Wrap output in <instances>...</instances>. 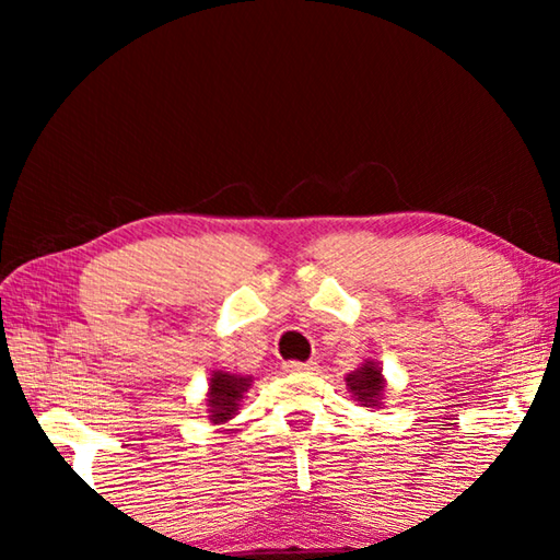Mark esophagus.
I'll return each instance as SVG.
<instances>
[{
	"label": "esophagus",
	"instance_id": "esophagus-1",
	"mask_svg": "<svg viewBox=\"0 0 560 560\" xmlns=\"http://www.w3.org/2000/svg\"><path fill=\"white\" fill-rule=\"evenodd\" d=\"M283 371L287 373H311V371H316V363L314 360H306V363H301V360H289V363H283Z\"/></svg>",
	"mask_w": 560,
	"mask_h": 560
}]
</instances>
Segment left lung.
Instances as JSON below:
<instances>
[{"instance_id": "left-lung-1", "label": "left lung", "mask_w": 560, "mask_h": 560, "mask_svg": "<svg viewBox=\"0 0 560 560\" xmlns=\"http://www.w3.org/2000/svg\"><path fill=\"white\" fill-rule=\"evenodd\" d=\"M346 383L350 387V393H353L360 402H365V407L381 402V393L385 383H383L381 368L375 363H365L363 368H358L355 373H350L346 377Z\"/></svg>"}]
</instances>
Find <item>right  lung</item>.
<instances>
[{"mask_svg":"<svg viewBox=\"0 0 560 560\" xmlns=\"http://www.w3.org/2000/svg\"><path fill=\"white\" fill-rule=\"evenodd\" d=\"M252 377L244 375H232V373H214V377L210 381V417L214 422H226L230 417L236 412L240 407L244 393L249 390Z\"/></svg>","mask_w":560,"mask_h":560,"instance_id":"add662e5","label":"right lung"}]
</instances>
